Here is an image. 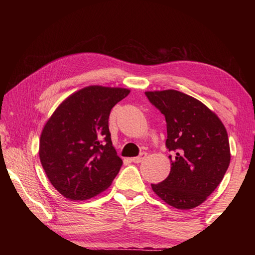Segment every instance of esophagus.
<instances>
[{
    "label": "esophagus",
    "mask_w": 255,
    "mask_h": 255,
    "mask_svg": "<svg viewBox=\"0 0 255 255\" xmlns=\"http://www.w3.org/2000/svg\"><path fill=\"white\" fill-rule=\"evenodd\" d=\"M146 156H147V154L146 153H141L139 156H136V157H132L131 158V162L133 163H141L144 161V159L146 158Z\"/></svg>",
    "instance_id": "1"
}]
</instances>
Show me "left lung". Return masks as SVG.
I'll list each match as a JSON object with an SVG mask.
<instances>
[{
    "instance_id": "1",
    "label": "left lung",
    "mask_w": 255,
    "mask_h": 255,
    "mask_svg": "<svg viewBox=\"0 0 255 255\" xmlns=\"http://www.w3.org/2000/svg\"><path fill=\"white\" fill-rule=\"evenodd\" d=\"M152 105L165 116L166 147L173 152L171 171L153 191L174 208L201 205L225 175L231 162L226 128L208 107L176 90L146 91Z\"/></svg>"
}]
</instances>
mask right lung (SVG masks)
Returning a JSON list of instances; mask_svg holds the SVG:
<instances>
[{
    "instance_id": "right-lung-1",
    "label": "right lung",
    "mask_w": 255,
    "mask_h": 255,
    "mask_svg": "<svg viewBox=\"0 0 255 255\" xmlns=\"http://www.w3.org/2000/svg\"><path fill=\"white\" fill-rule=\"evenodd\" d=\"M130 90L90 85L67 97L42 128L39 158L60 195L86 200L111 185L123 165L108 119Z\"/></svg>"
}]
</instances>
